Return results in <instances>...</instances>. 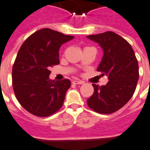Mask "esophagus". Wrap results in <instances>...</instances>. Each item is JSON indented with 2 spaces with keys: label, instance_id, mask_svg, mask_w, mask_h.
Masks as SVG:
<instances>
[{
  "label": "esophagus",
  "instance_id": "1",
  "mask_svg": "<svg viewBox=\"0 0 150 150\" xmlns=\"http://www.w3.org/2000/svg\"><path fill=\"white\" fill-rule=\"evenodd\" d=\"M73 83H74V84H83V82L81 81V80H78V79H76V80H74V81H73Z\"/></svg>",
  "mask_w": 150,
  "mask_h": 150
}]
</instances>
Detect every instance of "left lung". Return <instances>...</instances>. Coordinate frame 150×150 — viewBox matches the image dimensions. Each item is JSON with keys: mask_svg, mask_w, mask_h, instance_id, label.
Listing matches in <instances>:
<instances>
[{"mask_svg": "<svg viewBox=\"0 0 150 150\" xmlns=\"http://www.w3.org/2000/svg\"><path fill=\"white\" fill-rule=\"evenodd\" d=\"M87 38L103 48L104 56L97 71L109 79L101 87L92 84L94 93L88 99V105L96 112L111 114L125 106L134 94L139 79L138 62L131 45L112 31Z\"/></svg>", "mask_w": 150, "mask_h": 150, "instance_id": "1", "label": "left lung"}]
</instances>
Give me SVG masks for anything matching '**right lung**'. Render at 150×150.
<instances>
[{"label":"right lung","mask_w":150,"mask_h":150,"mask_svg":"<svg viewBox=\"0 0 150 150\" xmlns=\"http://www.w3.org/2000/svg\"><path fill=\"white\" fill-rule=\"evenodd\" d=\"M73 38L42 29L27 38L18 50L12 70L13 88L20 104L34 116H51L62 108L71 81L49 79L50 68L59 63L61 46Z\"/></svg>","instance_id":"add662e5"}]
</instances>
